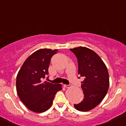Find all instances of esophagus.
<instances>
[{
    "label": "esophagus",
    "mask_w": 126,
    "mask_h": 126,
    "mask_svg": "<svg viewBox=\"0 0 126 126\" xmlns=\"http://www.w3.org/2000/svg\"><path fill=\"white\" fill-rule=\"evenodd\" d=\"M63 87H66V88H70L71 87H72V85H63Z\"/></svg>",
    "instance_id": "34e87169"
}]
</instances>
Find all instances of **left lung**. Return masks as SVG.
<instances>
[{
  "instance_id": "left-lung-1",
  "label": "left lung",
  "mask_w": 126,
  "mask_h": 126,
  "mask_svg": "<svg viewBox=\"0 0 126 126\" xmlns=\"http://www.w3.org/2000/svg\"><path fill=\"white\" fill-rule=\"evenodd\" d=\"M70 50L78 59V75L84 78L81 82L84 98L74 107L79 111H89L96 107L107 94L109 87L108 70L101 58L91 49L79 47Z\"/></svg>"
}]
</instances>
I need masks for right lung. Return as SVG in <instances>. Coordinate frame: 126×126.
<instances>
[{
	"instance_id": "add662e5",
	"label": "right lung",
	"mask_w": 126,
	"mask_h": 126,
	"mask_svg": "<svg viewBox=\"0 0 126 126\" xmlns=\"http://www.w3.org/2000/svg\"><path fill=\"white\" fill-rule=\"evenodd\" d=\"M58 49L41 48L32 53L22 65L17 75L16 90L21 101L31 111L42 113L51 107L57 92L63 89L61 84H51L42 80L48 74L51 58Z\"/></svg>"
}]
</instances>
